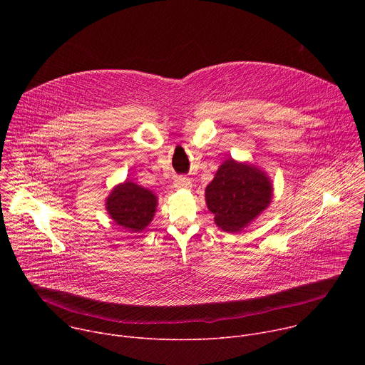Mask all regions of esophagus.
Here are the masks:
<instances>
[{"label": "esophagus", "mask_w": 365, "mask_h": 365, "mask_svg": "<svg viewBox=\"0 0 365 365\" xmlns=\"http://www.w3.org/2000/svg\"><path fill=\"white\" fill-rule=\"evenodd\" d=\"M175 187L176 189H182V190H189L192 187V180L189 178L185 176H179L175 179Z\"/></svg>", "instance_id": "34e87169"}]
</instances>
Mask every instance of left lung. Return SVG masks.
Returning a JSON list of instances; mask_svg holds the SVG:
<instances>
[{"instance_id": "obj_1", "label": "left lung", "mask_w": 365, "mask_h": 365, "mask_svg": "<svg viewBox=\"0 0 365 365\" xmlns=\"http://www.w3.org/2000/svg\"><path fill=\"white\" fill-rule=\"evenodd\" d=\"M272 197L269 176L252 165L234 159L220 166L205 190L207 210L225 232H240L248 227L270 205Z\"/></svg>"}]
</instances>
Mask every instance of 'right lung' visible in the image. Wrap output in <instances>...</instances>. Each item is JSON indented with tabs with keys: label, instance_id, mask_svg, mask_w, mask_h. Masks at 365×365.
Instances as JSON below:
<instances>
[{
	"label": "right lung",
	"instance_id": "add662e5",
	"mask_svg": "<svg viewBox=\"0 0 365 365\" xmlns=\"http://www.w3.org/2000/svg\"><path fill=\"white\" fill-rule=\"evenodd\" d=\"M155 206V195L130 180L117 185L106 202L107 211L114 222L133 232L143 231L153 221Z\"/></svg>",
	"mask_w": 365,
	"mask_h": 365
}]
</instances>
